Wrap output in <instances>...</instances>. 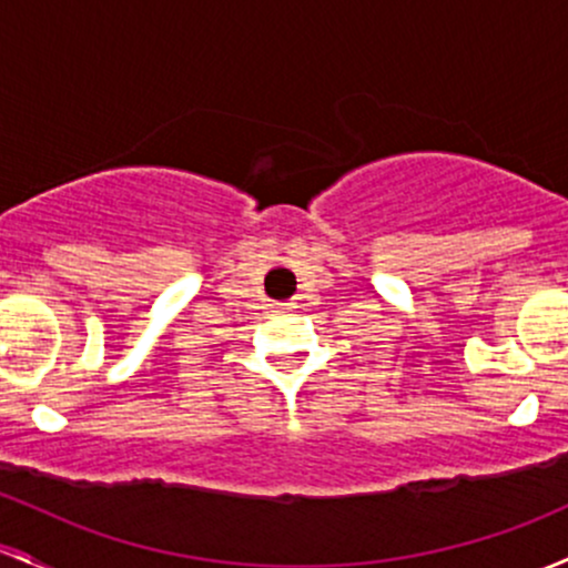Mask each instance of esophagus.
<instances>
[{
    "mask_svg": "<svg viewBox=\"0 0 568 568\" xmlns=\"http://www.w3.org/2000/svg\"><path fill=\"white\" fill-rule=\"evenodd\" d=\"M272 313H291V310H296L294 302H272L270 304Z\"/></svg>",
    "mask_w": 568,
    "mask_h": 568,
    "instance_id": "34e87169",
    "label": "esophagus"
}]
</instances>
